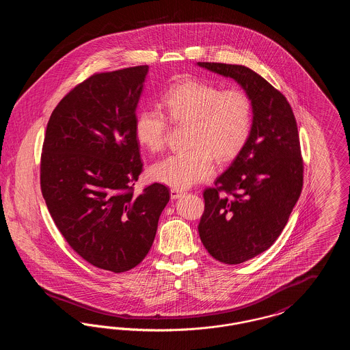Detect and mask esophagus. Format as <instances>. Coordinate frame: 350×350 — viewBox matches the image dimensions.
<instances>
[{"instance_id": "1", "label": "esophagus", "mask_w": 350, "mask_h": 350, "mask_svg": "<svg viewBox=\"0 0 350 350\" xmlns=\"http://www.w3.org/2000/svg\"><path fill=\"white\" fill-rule=\"evenodd\" d=\"M181 196H183V190H180V189H170V198L172 200H178Z\"/></svg>"}]
</instances>
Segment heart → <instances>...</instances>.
I'll use <instances>...</instances> for the list:
<instances>
[{
  "mask_svg": "<svg viewBox=\"0 0 350 350\" xmlns=\"http://www.w3.org/2000/svg\"><path fill=\"white\" fill-rule=\"evenodd\" d=\"M167 114L176 122L190 123L186 152H176L150 169L153 181L186 189L210 178L215 172V154L228 160L241 150L252 127V102L240 89L221 90L200 80L174 83L163 97ZM167 118L159 109H144L135 119V137L150 152L164 147Z\"/></svg>",
  "mask_w": 350,
  "mask_h": 350,
  "instance_id": "1",
  "label": "heart"
}]
</instances>
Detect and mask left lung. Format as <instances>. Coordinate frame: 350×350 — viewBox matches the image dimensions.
Returning a JSON list of instances; mask_svg holds the SVG:
<instances>
[{
    "instance_id": "obj_1",
    "label": "left lung",
    "mask_w": 350,
    "mask_h": 350,
    "mask_svg": "<svg viewBox=\"0 0 350 350\" xmlns=\"http://www.w3.org/2000/svg\"><path fill=\"white\" fill-rule=\"evenodd\" d=\"M197 66L232 79L252 102L250 136L215 187L204 190L198 226L207 252L237 265L273 245L299 200L303 163L297 120L282 93L250 68Z\"/></svg>"
}]
</instances>
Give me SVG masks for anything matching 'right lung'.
I'll return each instance as SVG.
<instances>
[{
	"mask_svg": "<svg viewBox=\"0 0 350 350\" xmlns=\"http://www.w3.org/2000/svg\"><path fill=\"white\" fill-rule=\"evenodd\" d=\"M148 66L89 77L51 114L40 186L51 217L72 250L114 273L140 264L153 244L169 189L135 194L142 172L135 119Z\"/></svg>",
	"mask_w": 350,
	"mask_h": 350,
	"instance_id": "1",
	"label": "right lung"
}]
</instances>
